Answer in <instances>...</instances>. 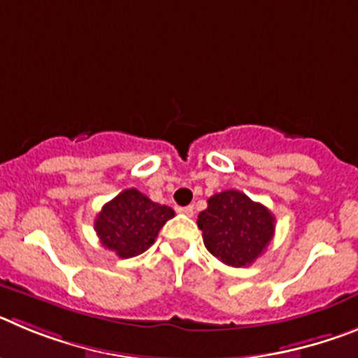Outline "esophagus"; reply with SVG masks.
<instances>
[{"label":"esophagus","instance_id":"obj_1","mask_svg":"<svg viewBox=\"0 0 358 358\" xmlns=\"http://www.w3.org/2000/svg\"><path fill=\"white\" fill-rule=\"evenodd\" d=\"M179 211L185 215H188V217H192L194 215V206H185V208H179Z\"/></svg>","mask_w":358,"mask_h":358}]
</instances>
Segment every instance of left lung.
I'll use <instances>...</instances> for the list:
<instances>
[{"label": "left lung", "instance_id": "8db88e82", "mask_svg": "<svg viewBox=\"0 0 358 358\" xmlns=\"http://www.w3.org/2000/svg\"><path fill=\"white\" fill-rule=\"evenodd\" d=\"M197 226L215 258L231 267H248L273 240L274 215L238 189H226L208 199Z\"/></svg>", "mask_w": 358, "mask_h": 358}]
</instances>
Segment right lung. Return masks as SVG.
I'll return each instance as SVG.
<instances>
[{
  "label": "right lung",
  "instance_id": "obj_1",
  "mask_svg": "<svg viewBox=\"0 0 358 358\" xmlns=\"http://www.w3.org/2000/svg\"><path fill=\"white\" fill-rule=\"evenodd\" d=\"M173 215L172 208L152 202L136 188H129L102 208L94 220V231L103 248L120 258H132L156 242L159 229Z\"/></svg>",
  "mask_w": 358,
  "mask_h": 358
}]
</instances>
